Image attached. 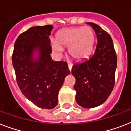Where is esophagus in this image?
Wrapping results in <instances>:
<instances>
[{"label":"esophagus","mask_w":131,"mask_h":131,"mask_svg":"<svg viewBox=\"0 0 131 131\" xmlns=\"http://www.w3.org/2000/svg\"><path fill=\"white\" fill-rule=\"evenodd\" d=\"M68 67H69V71H71L72 69V64L69 62V63H68Z\"/></svg>","instance_id":"obj_1"}]
</instances>
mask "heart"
<instances>
[{
	"mask_svg": "<svg viewBox=\"0 0 131 131\" xmlns=\"http://www.w3.org/2000/svg\"><path fill=\"white\" fill-rule=\"evenodd\" d=\"M56 43L53 45L56 51L62 52V47H69L73 58L82 60L91 52L94 43V33L89 27L66 28L58 32L56 37Z\"/></svg>",
	"mask_w": 131,
	"mask_h": 131,
	"instance_id": "heart-1",
	"label": "heart"
}]
</instances>
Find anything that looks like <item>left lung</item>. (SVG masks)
<instances>
[{
    "mask_svg": "<svg viewBox=\"0 0 131 131\" xmlns=\"http://www.w3.org/2000/svg\"><path fill=\"white\" fill-rule=\"evenodd\" d=\"M88 24L96 35L97 44L89 59L73 66L72 75L75 78V100L84 108L101 105L112 93L115 84L117 56L111 36L99 26Z\"/></svg>",
    "mask_w": 131,
    "mask_h": 131,
    "instance_id": "1",
    "label": "left lung"
}]
</instances>
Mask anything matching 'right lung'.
Segmentation results:
<instances>
[{
  "label": "right lung",
  "instance_id": "right-lung-1",
  "mask_svg": "<svg viewBox=\"0 0 131 131\" xmlns=\"http://www.w3.org/2000/svg\"><path fill=\"white\" fill-rule=\"evenodd\" d=\"M51 25L33 26L20 34L14 44L12 62L17 85L23 94L35 105L53 109L57 105L58 92L70 73L67 63L51 60L49 36ZM40 52L36 61L32 55Z\"/></svg>",
  "mask_w": 131,
  "mask_h": 131
}]
</instances>
